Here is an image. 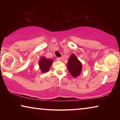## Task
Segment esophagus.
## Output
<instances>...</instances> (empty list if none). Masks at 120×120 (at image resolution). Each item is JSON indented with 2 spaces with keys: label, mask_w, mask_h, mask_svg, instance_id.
Segmentation results:
<instances>
[{
  "label": "esophagus",
  "mask_w": 120,
  "mask_h": 120,
  "mask_svg": "<svg viewBox=\"0 0 120 120\" xmlns=\"http://www.w3.org/2000/svg\"><path fill=\"white\" fill-rule=\"evenodd\" d=\"M56 60L58 61H61V58H60V57L57 58H56Z\"/></svg>",
  "instance_id": "34e87169"
}]
</instances>
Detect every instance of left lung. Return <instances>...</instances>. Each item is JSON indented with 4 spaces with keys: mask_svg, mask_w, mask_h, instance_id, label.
I'll return each instance as SVG.
<instances>
[{
    "mask_svg": "<svg viewBox=\"0 0 120 120\" xmlns=\"http://www.w3.org/2000/svg\"><path fill=\"white\" fill-rule=\"evenodd\" d=\"M67 68L70 74L76 77L80 74L82 70V64L75 54H72L68 60Z\"/></svg>",
    "mask_w": 120,
    "mask_h": 120,
    "instance_id": "obj_1",
    "label": "left lung"
}]
</instances>
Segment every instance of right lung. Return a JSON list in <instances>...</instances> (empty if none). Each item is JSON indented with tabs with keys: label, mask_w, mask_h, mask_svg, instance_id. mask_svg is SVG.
<instances>
[{
	"label": "right lung",
	"mask_w": 120,
	"mask_h": 120,
	"mask_svg": "<svg viewBox=\"0 0 120 120\" xmlns=\"http://www.w3.org/2000/svg\"><path fill=\"white\" fill-rule=\"evenodd\" d=\"M53 60L50 59H46L44 56H42L41 58L40 59L38 62L40 68L42 72H46L49 70L51 66Z\"/></svg>",
	"instance_id": "add662e5"
}]
</instances>
